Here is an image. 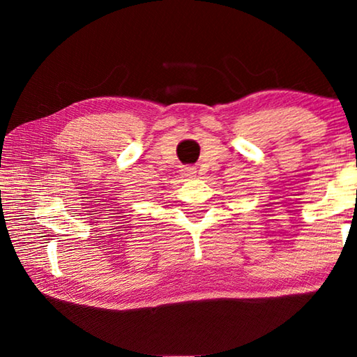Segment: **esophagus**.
<instances>
[{"label":"esophagus","mask_w":357,"mask_h":357,"mask_svg":"<svg viewBox=\"0 0 357 357\" xmlns=\"http://www.w3.org/2000/svg\"><path fill=\"white\" fill-rule=\"evenodd\" d=\"M184 176H193V174H195L197 172H195V168H193V167H184Z\"/></svg>","instance_id":"obj_1"}]
</instances>
